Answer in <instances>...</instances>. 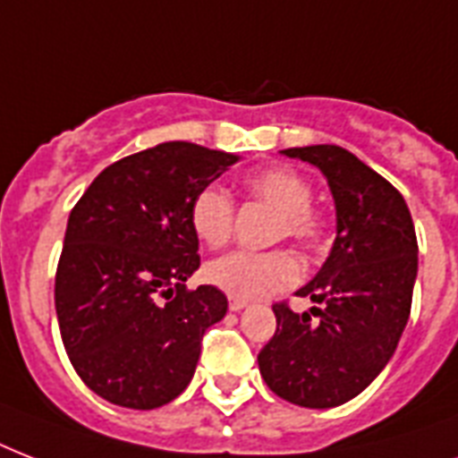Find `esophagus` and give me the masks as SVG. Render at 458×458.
I'll return each mask as SVG.
<instances>
[{
	"label": "esophagus",
	"mask_w": 458,
	"mask_h": 458,
	"mask_svg": "<svg viewBox=\"0 0 458 458\" xmlns=\"http://www.w3.org/2000/svg\"><path fill=\"white\" fill-rule=\"evenodd\" d=\"M247 301L244 300H235V297H230V311H242Z\"/></svg>",
	"instance_id": "1"
}]
</instances>
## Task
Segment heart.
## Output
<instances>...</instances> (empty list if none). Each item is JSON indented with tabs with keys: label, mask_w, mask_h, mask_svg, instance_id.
Segmentation results:
<instances>
[{
	"label": "heart",
	"mask_w": 458,
	"mask_h": 458,
	"mask_svg": "<svg viewBox=\"0 0 458 458\" xmlns=\"http://www.w3.org/2000/svg\"><path fill=\"white\" fill-rule=\"evenodd\" d=\"M244 190L251 199L261 201L278 214L276 237L293 240L306 250H311L323 237V221L311 208L313 187L301 173L271 165L250 173L244 178ZM235 207L228 192L221 187L207 185L190 201V228L194 237L207 247H221L233 233ZM204 276L211 285L223 290L235 300H264L300 283L301 264L294 254L285 250L276 251H230L214 259L204 268Z\"/></svg>",
	"instance_id": "1"
}]
</instances>
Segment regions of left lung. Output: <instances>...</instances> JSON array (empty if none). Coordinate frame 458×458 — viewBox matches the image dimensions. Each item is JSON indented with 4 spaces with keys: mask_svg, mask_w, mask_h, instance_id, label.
Returning a JSON list of instances; mask_svg holds the SVG:
<instances>
[{
    "mask_svg": "<svg viewBox=\"0 0 458 458\" xmlns=\"http://www.w3.org/2000/svg\"><path fill=\"white\" fill-rule=\"evenodd\" d=\"M316 165L335 201V242L311 283L297 290L323 309L276 304L259 370L278 397L333 409L369 387L394 354L411 313L419 242L404 197L361 158L337 145L283 149Z\"/></svg>",
    "mask_w": 458,
    "mask_h": 458,
    "instance_id": "8db88e82",
    "label": "left lung"
}]
</instances>
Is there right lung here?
<instances>
[{
  "mask_svg": "<svg viewBox=\"0 0 458 458\" xmlns=\"http://www.w3.org/2000/svg\"><path fill=\"white\" fill-rule=\"evenodd\" d=\"M237 154L161 142L104 168L68 216L56 268V318L89 390L125 409H158L185 390L207 327L225 316L199 268L190 201Z\"/></svg>",
  "mask_w": 458,
  "mask_h": 458,
  "instance_id": "1",
  "label": "right lung"
}]
</instances>
